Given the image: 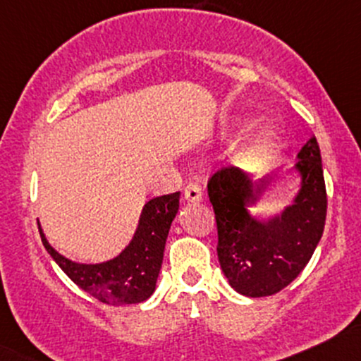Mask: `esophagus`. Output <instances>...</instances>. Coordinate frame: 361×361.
I'll use <instances>...</instances> for the list:
<instances>
[{
  "label": "esophagus",
  "mask_w": 361,
  "mask_h": 361,
  "mask_svg": "<svg viewBox=\"0 0 361 361\" xmlns=\"http://www.w3.org/2000/svg\"><path fill=\"white\" fill-rule=\"evenodd\" d=\"M185 200L190 202V204H199L202 200V188L199 183H188L187 187H185Z\"/></svg>",
  "instance_id": "esophagus-1"
}]
</instances>
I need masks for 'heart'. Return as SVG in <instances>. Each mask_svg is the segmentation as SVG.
Here are the masks:
<instances>
[{
  "instance_id": "heart-1",
  "label": "heart",
  "mask_w": 361,
  "mask_h": 361,
  "mask_svg": "<svg viewBox=\"0 0 361 361\" xmlns=\"http://www.w3.org/2000/svg\"><path fill=\"white\" fill-rule=\"evenodd\" d=\"M274 144V133L269 128L257 130L243 147V159L248 162L260 161Z\"/></svg>"
}]
</instances>
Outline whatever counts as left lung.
<instances>
[{
    "mask_svg": "<svg viewBox=\"0 0 361 361\" xmlns=\"http://www.w3.org/2000/svg\"><path fill=\"white\" fill-rule=\"evenodd\" d=\"M295 169L302 176L295 200L281 214L257 219L248 207L279 178L260 181L229 166L207 183L217 223V257L229 284L240 295L260 298L286 288L314 255L324 233L327 193L322 157L312 137L298 152Z\"/></svg>",
    "mask_w": 361,
    "mask_h": 361,
    "instance_id": "left-lung-1",
    "label": "left lung"
}]
</instances>
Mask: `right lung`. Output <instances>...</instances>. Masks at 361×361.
<instances>
[{"label":"right lung","mask_w":361,"mask_h":361,"mask_svg":"<svg viewBox=\"0 0 361 361\" xmlns=\"http://www.w3.org/2000/svg\"><path fill=\"white\" fill-rule=\"evenodd\" d=\"M180 207V192L156 197L144 205L137 231L128 247L108 262L78 264L58 253L46 240L39 224L44 248L61 271L106 305H132L145 302L156 290L166 238Z\"/></svg>","instance_id":"add662e5"}]
</instances>
